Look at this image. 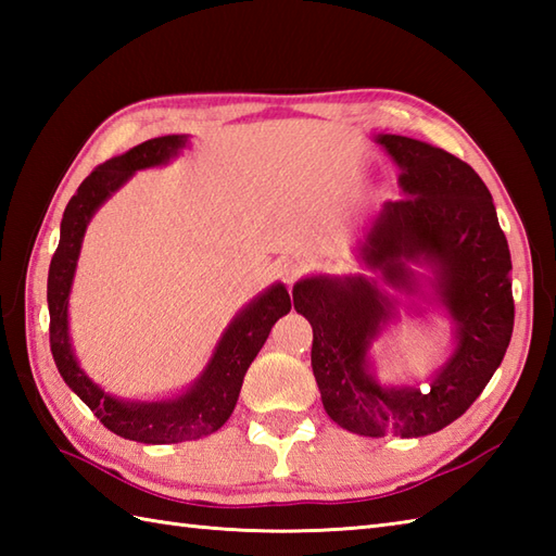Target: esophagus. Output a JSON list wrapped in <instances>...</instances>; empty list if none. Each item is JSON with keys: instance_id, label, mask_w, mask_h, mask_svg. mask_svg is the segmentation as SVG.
<instances>
[{"instance_id": "obj_1", "label": "esophagus", "mask_w": 556, "mask_h": 556, "mask_svg": "<svg viewBox=\"0 0 556 556\" xmlns=\"http://www.w3.org/2000/svg\"><path fill=\"white\" fill-rule=\"evenodd\" d=\"M275 269H277V275L287 281V285L291 287L293 281L299 279V275H301V263L299 260H289V257H281V260H277V265H275Z\"/></svg>"}]
</instances>
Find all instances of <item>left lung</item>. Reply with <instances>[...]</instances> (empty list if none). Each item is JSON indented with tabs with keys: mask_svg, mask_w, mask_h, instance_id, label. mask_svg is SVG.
Returning a JSON list of instances; mask_svg holds the SVG:
<instances>
[{
	"mask_svg": "<svg viewBox=\"0 0 556 556\" xmlns=\"http://www.w3.org/2000/svg\"><path fill=\"white\" fill-rule=\"evenodd\" d=\"M399 164L401 200L372 217L358 257L387 285L416 293L410 265L434 271V296L456 325V349L430 389L382 387L368 351L394 313L372 279L308 277L293 287L313 325V375L327 416L363 437H422L446 428L492 380L514 332L511 253L488 186L452 152L416 138H375Z\"/></svg>",
	"mask_w": 556,
	"mask_h": 556,
	"instance_id": "left-lung-1",
	"label": "left lung"
}]
</instances>
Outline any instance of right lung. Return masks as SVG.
I'll list each match as a JSON object with an SVG mask.
<instances>
[{
  "mask_svg": "<svg viewBox=\"0 0 556 556\" xmlns=\"http://www.w3.org/2000/svg\"><path fill=\"white\" fill-rule=\"evenodd\" d=\"M186 148V136H162L131 148L96 167L68 200L62 219L59 245L47 277V305H50V349L59 375L74 389L104 428L124 440L143 444H176L217 432L229 420L239 401L245 370L269 337V329L291 311L285 285L269 287L233 317L224 329L219 344L203 375L184 394L164 401H124L104 392L80 370L68 339V293L74 285L80 243L88 222L114 191L131 179L138 169L169 162Z\"/></svg>",
  "mask_w": 556,
  "mask_h": 556,
  "instance_id": "right-lung-1",
  "label": "right lung"
}]
</instances>
